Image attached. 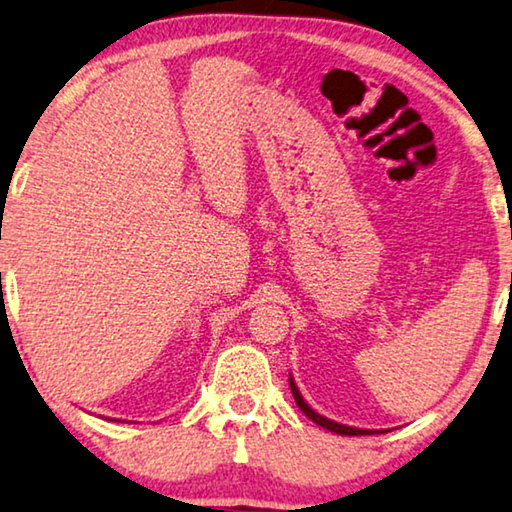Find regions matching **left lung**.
Listing matches in <instances>:
<instances>
[{
  "mask_svg": "<svg viewBox=\"0 0 512 512\" xmlns=\"http://www.w3.org/2000/svg\"><path fill=\"white\" fill-rule=\"evenodd\" d=\"M288 383H291V392H293V397H295V404L300 406V411L305 413V416H307L309 420H314L316 425H321L323 429H330V432L342 434V436H367V434H374V432H383V429H358V427H346V425H339V422H335V420L323 418L321 413H316V411L311 409V406L305 402V399H302L300 390H298V385H295V381H293V376H288Z\"/></svg>",
  "mask_w": 512,
  "mask_h": 512,
  "instance_id": "8db88e82",
  "label": "left lung"
}]
</instances>
